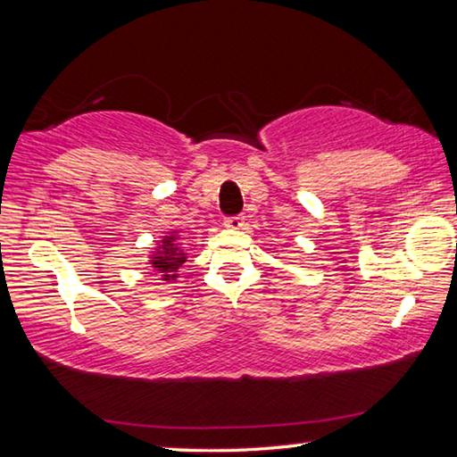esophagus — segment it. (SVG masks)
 Segmentation results:
<instances>
[{
	"label": "esophagus",
	"mask_w": 457,
	"mask_h": 457,
	"mask_svg": "<svg viewBox=\"0 0 457 457\" xmlns=\"http://www.w3.org/2000/svg\"><path fill=\"white\" fill-rule=\"evenodd\" d=\"M223 226H226L228 229H242L245 226V221H244L242 215H234V218L223 220Z\"/></svg>",
	"instance_id": "1"
}]
</instances>
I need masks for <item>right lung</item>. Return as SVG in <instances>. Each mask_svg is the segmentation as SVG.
<instances>
[{
  "label": "right lung",
  "mask_w": 457,
  "mask_h": 457,
  "mask_svg": "<svg viewBox=\"0 0 457 457\" xmlns=\"http://www.w3.org/2000/svg\"><path fill=\"white\" fill-rule=\"evenodd\" d=\"M185 262H187V253H185V247L181 244L179 229L167 231L149 253L151 268L157 270V274H161V280L169 284L179 278L177 272H179V268Z\"/></svg>",
  "instance_id": "1"
}]
</instances>
